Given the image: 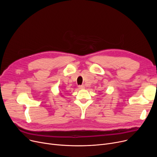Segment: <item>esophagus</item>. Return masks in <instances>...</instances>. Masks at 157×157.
Wrapping results in <instances>:
<instances>
[{
	"mask_svg": "<svg viewBox=\"0 0 157 157\" xmlns=\"http://www.w3.org/2000/svg\"><path fill=\"white\" fill-rule=\"evenodd\" d=\"M78 88H79V89H84L85 88V86L84 85H79Z\"/></svg>",
	"mask_w": 157,
	"mask_h": 157,
	"instance_id": "esophagus-1",
	"label": "esophagus"
}]
</instances>
